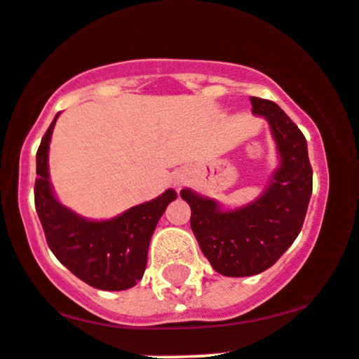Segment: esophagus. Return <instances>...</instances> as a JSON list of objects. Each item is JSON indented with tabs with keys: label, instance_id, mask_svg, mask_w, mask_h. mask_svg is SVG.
<instances>
[{
	"label": "esophagus",
	"instance_id": "obj_1",
	"mask_svg": "<svg viewBox=\"0 0 359 359\" xmlns=\"http://www.w3.org/2000/svg\"><path fill=\"white\" fill-rule=\"evenodd\" d=\"M186 180H187V173L184 172V170L177 172V173H175V177H173V184H175L177 187L184 186V184H186Z\"/></svg>",
	"mask_w": 359,
	"mask_h": 359
}]
</instances>
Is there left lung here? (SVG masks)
Listing matches in <instances>:
<instances>
[{"instance_id": "left-lung-1", "label": "left lung", "mask_w": 359, "mask_h": 359, "mask_svg": "<svg viewBox=\"0 0 359 359\" xmlns=\"http://www.w3.org/2000/svg\"><path fill=\"white\" fill-rule=\"evenodd\" d=\"M252 114L269 122L279 165L257 199L224 210L216 199L182 189L191 206V228L212 269L245 278L269 269L300 233L312 196V167L306 140L298 126L276 105L250 97Z\"/></svg>"}]
</instances>
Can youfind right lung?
<instances>
[{
	"label": "right lung",
	"mask_w": 359,
	"mask_h": 359,
	"mask_svg": "<svg viewBox=\"0 0 359 359\" xmlns=\"http://www.w3.org/2000/svg\"><path fill=\"white\" fill-rule=\"evenodd\" d=\"M59 112L37 149L35 210L49 249L86 285L104 291L129 290L143 278L148 247L177 192L167 189L158 198L129 208L110 219H88L61 204L49 180V143Z\"/></svg>",
	"instance_id": "obj_1"
}]
</instances>
